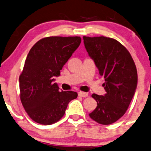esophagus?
Instances as JSON below:
<instances>
[{
	"instance_id": "1",
	"label": "esophagus",
	"mask_w": 151,
	"mask_h": 151,
	"mask_svg": "<svg viewBox=\"0 0 151 151\" xmlns=\"http://www.w3.org/2000/svg\"><path fill=\"white\" fill-rule=\"evenodd\" d=\"M78 94H79V96H81V97H87L88 96V93H86V92H81V91H79L78 92Z\"/></svg>"
}]
</instances>
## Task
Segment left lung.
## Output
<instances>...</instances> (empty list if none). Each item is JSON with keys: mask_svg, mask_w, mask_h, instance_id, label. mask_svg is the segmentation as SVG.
I'll return each instance as SVG.
<instances>
[{"mask_svg": "<svg viewBox=\"0 0 151 151\" xmlns=\"http://www.w3.org/2000/svg\"><path fill=\"white\" fill-rule=\"evenodd\" d=\"M88 56L104 77V95L92 94L97 106L89 114L99 124L108 125L125 114L135 93L137 72L133 59L119 41L105 37H83Z\"/></svg>", "mask_w": 151, "mask_h": 151, "instance_id": "1", "label": "left lung"}]
</instances>
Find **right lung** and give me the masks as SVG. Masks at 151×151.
<instances>
[{"mask_svg": "<svg viewBox=\"0 0 151 151\" xmlns=\"http://www.w3.org/2000/svg\"><path fill=\"white\" fill-rule=\"evenodd\" d=\"M80 37H50L42 39L31 48L19 77L21 100L30 118L50 125L65 114L69 102L78 94L60 90L55 77L77 49Z\"/></svg>", "mask_w": 151, "mask_h": 151, "instance_id": "right-lung-1", "label": "right lung"}]
</instances>
